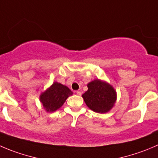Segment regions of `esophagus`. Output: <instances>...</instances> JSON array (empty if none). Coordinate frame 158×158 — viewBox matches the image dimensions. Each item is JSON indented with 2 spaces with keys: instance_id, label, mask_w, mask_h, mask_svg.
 <instances>
[{
  "instance_id": "1",
  "label": "esophagus",
  "mask_w": 158,
  "mask_h": 158,
  "mask_svg": "<svg viewBox=\"0 0 158 158\" xmlns=\"http://www.w3.org/2000/svg\"><path fill=\"white\" fill-rule=\"evenodd\" d=\"M76 94H77L78 96H81V95H82V92L78 90V91H76Z\"/></svg>"
}]
</instances>
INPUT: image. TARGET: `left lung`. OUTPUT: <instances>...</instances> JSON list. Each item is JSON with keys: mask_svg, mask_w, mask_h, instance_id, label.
I'll list each match as a JSON object with an SVG mask.
<instances>
[{"mask_svg": "<svg viewBox=\"0 0 158 158\" xmlns=\"http://www.w3.org/2000/svg\"><path fill=\"white\" fill-rule=\"evenodd\" d=\"M88 90L82 95L87 106L93 111L106 113L110 111L116 101V91L112 85L101 79L87 84Z\"/></svg>", "mask_w": 158, "mask_h": 158, "instance_id": "left-lung-1", "label": "left lung"}]
</instances>
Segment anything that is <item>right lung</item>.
I'll return each mask as SVG.
<instances>
[{
	"instance_id": "obj_1",
	"label": "right lung",
	"mask_w": 158,
	"mask_h": 158,
	"mask_svg": "<svg viewBox=\"0 0 158 158\" xmlns=\"http://www.w3.org/2000/svg\"><path fill=\"white\" fill-rule=\"evenodd\" d=\"M73 94V92L66 85L54 82L52 85L41 93L39 99L45 111L53 113L62 107L67 98Z\"/></svg>"
}]
</instances>
